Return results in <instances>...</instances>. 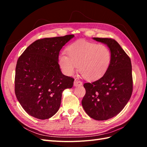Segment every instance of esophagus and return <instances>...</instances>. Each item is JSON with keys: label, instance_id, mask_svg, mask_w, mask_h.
Wrapping results in <instances>:
<instances>
[{"label": "esophagus", "instance_id": "34e87169", "mask_svg": "<svg viewBox=\"0 0 147 147\" xmlns=\"http://www.w3.org/2000/svg\"><path fill=\"white\" fill-rule=\"evenodd\" d=\"M74 85L75 86H82V82H80V81H78V80H74Z\"/></svg>", "mask_w": 147, "mask_h": 147}]
</instances>
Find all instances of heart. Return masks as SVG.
I'll return each mask as SVG.
<instances>
[{
    "label": "heart",
    "mask_w": 147,
    "mask_h": 147,
    "mask_svg": "<svg viewBox=\"0 0 147 147\" xmlns=\"http://www.w3.org/2000/svg\"><path fill=\"white\" fill-rule=\"evenodd\" d=\"M67 55L62 54L59 64L62 71L71 76L77 70L87 80L100 78L109 67L112 60L111 50L104 44L83 40L71 43L66 49Z\"/></svg>",
    "instance_id": "b5f03b06"
}]
</instances>
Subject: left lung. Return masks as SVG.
<instances>
[{
	"mask_svg": "<svg viewBox=\"0 0 147 147\" xmlns=\"http://www.w3.org/2000/svg\"><path fill=\"white\" fill-rule=\"evenodd\" d=\"M108 46L112 54L111 64L101 78L83 85L86 93L82 101L86 113L97 121L114 117L123 110L133 92L131 59L112 38H93Z\"/></svg>",
	"mask_w": 147,
	"mask_h": 147,
	"instance_id": "8db88e82",
	"label": "left lung"
}]
</instances>
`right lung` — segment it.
Instances as JSON below:
<instances>
[{
	"label": "right lung",
	"mask_w": 147,
	"mask_h": 147,
	"mask_svg": "<svg viewBox=\"0 0 147 147\" xmlns=\"http://www.w3.org/2000/svg\"><path fill=\"white\" fill-rule=\"evenodd\" d=\"M74 35L36 40L19 57L16 67L15 94L28 114L46 119L60 107L62 93L73 87L74 78L64 75L59 54Z\"/></svg>",
	"instance_id": "obj_1"
}]
</instances>
